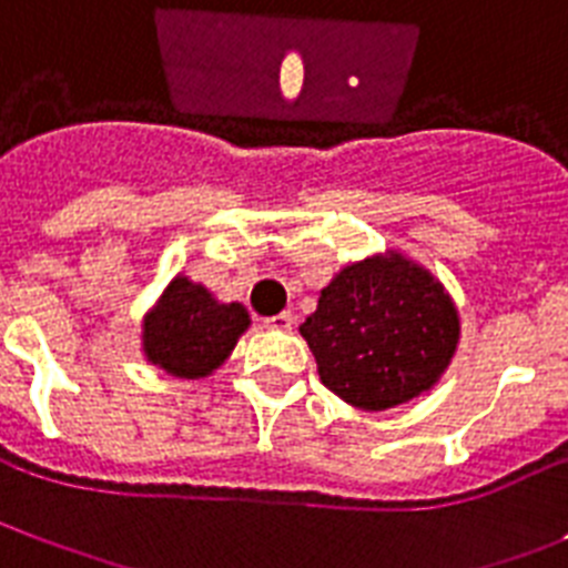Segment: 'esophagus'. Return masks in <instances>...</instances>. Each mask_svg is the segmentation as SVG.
I'll return each instance as SVG.
<instances>
[{"label":"esophagus","instance_id":"esophagus-1","mask_svg":"<svg viewBox=\"0 0 568 568\" xmlns=\"http://www.w3.org/2000/svg\"><path fill=\"white\" fill-rule=\"evenodd\" d=\"M292 323H294L292 312H280V314H274V317H265V321H262V326L276 328V332H285V328H292Z\"/></svg>","mask_w":568,"mask_h":568}]
</instances>
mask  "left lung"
<instances>
[{"instance_id":"1","label":"left lung","mask_w":568,"mask_h":568,"mask_svg":"<svg viewBox=\"0 0 568 568\" xmlns=\"http://www.w3.org/2000/svg\"><path fill=\"white\" fill-rule=\"evenodd\" d=\"M300 335L337 398L378 413L442 378L459 343V314L430 271L393 251L346 265Z\"/></svg>"}]
</instances>
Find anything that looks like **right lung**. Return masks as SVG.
<instances>
[{
	"instance_id": "add662e5",
	"label": "right lung",
	"mask_w": 568,
	"mask_h": 568,
	"mask_svg": "<svg viewBox=\"0 0 568 568\" xmlns=\"http://www.w3.org/2000/svg\"><path fill=\"white\" fill-rule=\"evenodd\" d=\"M251 326L245 306L219 303L204 285L175 276L144 321V355L175 378H204L225 364Z\"/></svg>"
}]
</instances>
